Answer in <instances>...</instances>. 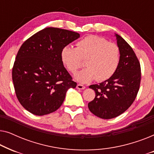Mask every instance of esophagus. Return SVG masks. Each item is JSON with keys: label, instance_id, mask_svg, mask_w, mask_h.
I'll use <instances>...</instances> for the list:
<instances>
[{"label": "esophagus", "instance_id": "34e87169", "mask_svg": "<svg viewBox=\"0 0 154 154\" xmlns=\"http://www.w3.org/2000/svg\"><path fill=\"white\" fill-rule=\"evenodd\" d=\"M76 88H77V89H79V90H83L85 88V86L82 85V84H78Z\"/></svg>", "mask_w": 154, "mask_h": 154}]
</instances>
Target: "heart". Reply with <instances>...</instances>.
<instances>
[{"instance_id": "b5f03b06", "label": "heart", "mask_w": 154, "mask_h": 154, "mask_svg": "<svg viewBox=\"0 0 154 154\" xmlns=\"http://www.w3.org/2000/svg\"><path fill=\"white\" fill-rule=\"evenodd\" d=\"M62 64L71 73H75L85 60L86 68L75 73V79L82 83L97 79L106 81L116 72L121 62V52L116 44L104 38L88 35L77 42L76 48L66 45L61 50Z\"/></svg>"}]
</instances>
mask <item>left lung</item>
Here are the masks:
<instances>
[{
  "instance_id": "obj_1",
  "label": "left lung",
  "mask_w": 154,
  "mask_h": 154,
  "mask_svg": "<svg viewBox=\"0 0 154 154\" xmlns=\"http://www.w3.org/2000/svg\"><path fill=\"white\" fill-rule=\"evenodd\" d=\"M121 62L114 75L97 85H90L95 97L88 103L90 111L103 119L119 116L135 100L140 90L141 67L135 53L121 35L116 34Z\"/></svg>"
}]
</instances>
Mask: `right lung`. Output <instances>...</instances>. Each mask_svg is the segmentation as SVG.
<instances>
[{
    "label": "right lung",
    "instance_id": "add662e5",
    "mask_svg": "<svg viewBox=\"0 0 154 154\" xmlns=\"http://www.w3.org/2000/svg\"><path fill=\"white\" fill-rule=\"evenodd\" d=\"M79 37L74 31L48 27L20 47L12 81L19 102L30 113L43 116L54 112L62 104L68 89L76 87L61 61L60 52Z\"/></svg>",
    "mask_w": 154,
    "mask_h": 154
}]
</instances>
